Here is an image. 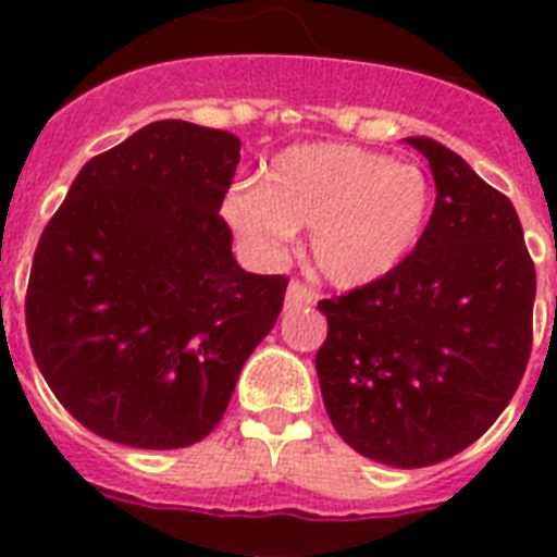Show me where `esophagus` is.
I'll return each mask as SVG.
<instances>
[{
	"label": "esophagus",
	"mask_w": 557,
	"mask_h": 557,
	"mask_svg": "<svg viewBox=\"0 0 557 557\" xmlns=\"http://www.w3.org/2000/svg\"><path fill=\"white\" fill-rule=\"evenodd\" d=\"M314 304V289L301 278H293L287 287V307H309Z\"/></svg>",
	"instance_id": "1"
}]
</instances>
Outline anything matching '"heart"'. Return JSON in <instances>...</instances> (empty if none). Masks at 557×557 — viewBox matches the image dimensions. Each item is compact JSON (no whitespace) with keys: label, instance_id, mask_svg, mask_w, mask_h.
I'll list each match as a JSON object with an SVG mask.
<instances>
[{"label":"heart","instance_id":"b5f03b06","mask_svg":"<svg viewBox=\"0 0 557 557\" xmlns=\"http://www.w3.org/2000/svg\"><path fill=\"white\" fill-rule=\"evenodd\" d=\"M432 186L424 170L357 145H295L268 181L225 195L223 214L253 253H278L309 225V250L323 278L362 287L405 262L424 236Z\"/></svg>","mask_w":557,"mask_h":557}]
</instances>
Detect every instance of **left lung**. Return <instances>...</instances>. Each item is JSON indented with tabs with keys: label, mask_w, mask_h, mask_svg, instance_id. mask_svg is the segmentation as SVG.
<instances>
[{
	"label": "left lung",
	"mask_w": 557,
	"mask_h": 557,
	"mask_svg": "<svg viewBox=\"0 0 557 557\" xmlns=\"http://www.w3.org/2000/svg\"><path fill=\"white\" fill-rule=\"evenodd\" d=\"M421 243L382 278L318 304L323 405L359 455L396 469L449 460L508 407L533 348L535 264L499 189L437 141Z\"/></svg>",
	"instance_id": "1"
}]
</instances>
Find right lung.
Instances as JSON below:
<instances>
[{"label": "right lung", "mask_w": 557, "mask_h": 557, "mask_svg": "<svg viewBox=\"0 0 557 557\" xmlns=\"http://www.w3.org/2000/svg\"><path fill=\"white\" fill-rule=\"evenodd\" d=\"M234 133L161 120L77 172L38 239L24 318L33 357L95 435L181 449L220 424L284 307L287 275L245 273L220 209Z\"/></svg>", "instance_id": "1"}]
</instances>
